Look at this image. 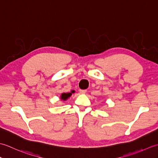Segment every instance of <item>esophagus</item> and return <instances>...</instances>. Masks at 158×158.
<instances>
[{
  "mask_svg": "<svg viewBox=\"0 0 158 158\" xmlns=\"http://www.w3.org/2000/svg\"><path fill=\"white\" fill-rule=\"evenodd\" d=\"M86 92H87L86 89H79V92L81 94H85Z\"/></svg>",
  "mask_w": 158,
  "mask_h": 158,
  "instance_id": "obj_1",
  "label": "esophagus"
}]
</instances>
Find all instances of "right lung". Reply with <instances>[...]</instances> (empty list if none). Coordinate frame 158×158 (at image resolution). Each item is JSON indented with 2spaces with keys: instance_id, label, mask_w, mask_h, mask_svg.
Listing matches in <instances>:
<instances>
[{
  "instance_id": "1",
  "label": "right lung",
  "mask_w": 158,
  "mask_h": 158,
  "mask_svg": "<svg viewBox=\"0 0 158 158\" xmlns=\"http://www.w3.org/2000/svg\"><path fill=\"white\" fill-rule=\"evenodd\" d=\"M70 96H71V93H66V94L64 93L61 95V98L64 100L68 98L69 97H70Z\"/></svg>"
}]
</instances>
